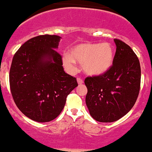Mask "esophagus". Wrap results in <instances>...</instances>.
<instances>
[{"mask_svg": "<svg viewBox=\"0 0 152 152\" xmlns=\"http://www.w3.org/2000/svg\"><path fill=\"white\" fill-rule=\"evenodd\" d=\"M77 82H78V84H83V80L81 78H77Z\"/></svg>", "mask_w": 152, "mask_h": 152, "instance_id": "esophagus-1", "label": "esophagus"}]
</instances>
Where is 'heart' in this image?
<instances>
[{"instance_id":"b5f03b06","label":"heart","mask_w":152,"mask_h":152,"mask_svg":"<svg viewBox=\"0 0 152 152\" xmlns=\"http://www.w3.org/2000/svg\"><path fill=\"white\" fill-rule=\"evenodd\" d=\"M75 60L83 65L86 73L98 76L104 73L112 66L114 50L108 43H83L73 47L70 54L65 53L62 57L64 65L72 70L75 69Z\"/></svg>"}]
</instances>
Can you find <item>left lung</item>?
Instances as JSON below:
<instances>
[{
    "label": "left lung",
    "mask_w": 152,
    "mask_h": 152,
    "mask_svg": "<svg viewBox=\"0 0 152 152\" xmlns=\"http://www.w3.org/2000/svg\"><path fill=\"white\" fill-rule=\"evenodd\" d=\"M116 51L112 65L99 76H88L86 104L94 119L112 123L130 111L137 99L140 87V65L131 48L114 40Z\"/></svg>",
    "instance_id": "left-lung-1"
}]
</instances>
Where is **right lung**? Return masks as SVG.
<instances>
[{
	"instance_id": "obj_1",
	"label": "right lung",
	"mask_w": 152,
	"mask_h": 152,
	"mask_svg": "<svg viewBox=\"0 0 152 152\" xmlns=\"http://www.w3.org/2000/svg\"><path fill=\"white\" fill-rule=\"evenodd\" d=\"M61 37L40 35L20 47L12 59L10 89L15 104L33 121L46 123L58 116L76 79L65 73L62 57L55 49Z\"/></svg>"
}]
</instances>
